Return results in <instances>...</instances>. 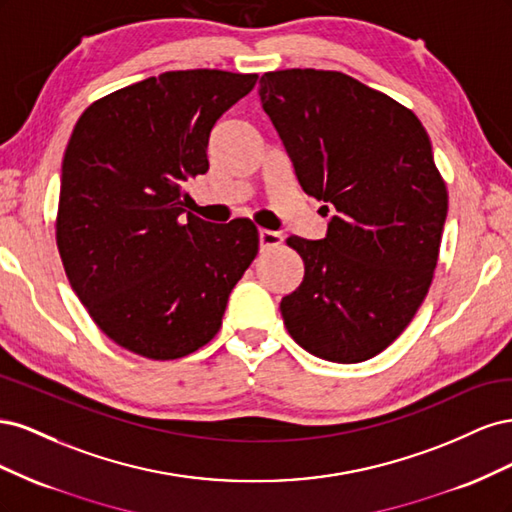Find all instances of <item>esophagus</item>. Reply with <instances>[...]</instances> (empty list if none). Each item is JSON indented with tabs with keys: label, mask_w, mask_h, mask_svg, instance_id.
Returning a JSON list of instances; mask_svg holds the SVG:
<instances>
[{
	"label": "esophagus",
	"mask_w": 512,
	"mask_h": 512,
	"mask_svg": "<svg viewBox=\"0 0 512 512\" xmlns=\"http://www.w3.org/2000/svg\"><path fill=\"white\" fill-rule=\"evenodd\" d=\"M258 239H260V250H269V247H275V245H280L284 241L280 232L267 230V228L258 230Z\"/></svg>",
	"instance_id": "34e87169"
}]
</instances>
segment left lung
Here are the masks:
<instances>
[{"instance_id":"8db88e82","label":"left lung","mask_w":512,"mask_h":512,"mask_svg":"<svg viewBox=\"0 0 512 512\" xmlns=\"http://www.w3.org/2000/svg\"><path fill=\"white\" fill-rule=\"evenodd\" d=\"M258 94L303 192L333 211L324 239H286L305 265L280 303L286 329L318 359L367 361L408 327L438 265L448 194L429 136L344 72H267Z\"/></svg>"}]
</instances>
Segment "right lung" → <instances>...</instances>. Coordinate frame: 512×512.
I'll return each mask as SVG.
<instances>
[{
    "label": "right lung",
    "instance_id": "obj_1",
    "mask_svg": "<svg viewBox=\"0 0 512 512\" xmlns=\"http://www.w3.org/2000/svg\"><path fill=\"white\" fill-rule=\"evenodd\" d=\"M258 74L177 70L123 87L76 121L61 164L57 247L72 290L121 348L170 361L211 342L258 254L256 226L185 215L211 130Z\"/></svg>",
    "mask_w": 512,
    "mask_h": 512
}]
</instances>
